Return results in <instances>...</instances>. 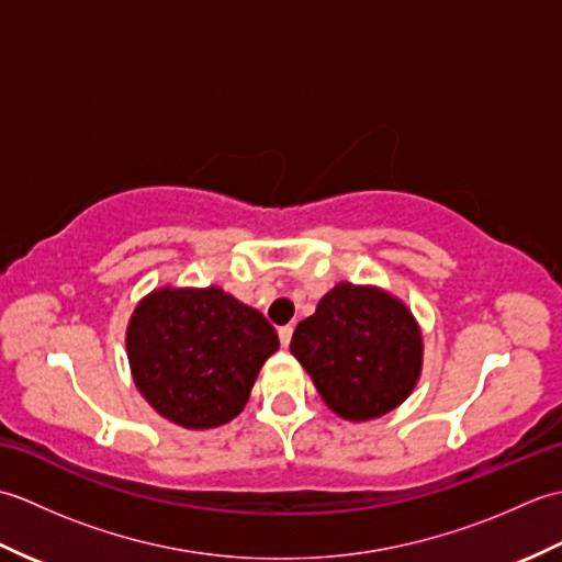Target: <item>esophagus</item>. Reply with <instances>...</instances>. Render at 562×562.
Segmentation results:
<instances>
[{
	"label": "esophagus",
	"instance_id": "34e87169",
	"mask_svg": "<svg viewBox=\"0 0 562 562\" xmlns=\"http://www.w3.org/2000/svg\"><path fill=\"white\" fill-rule=\"evenodd\" d=\"M292 333H294V328H292V326H282V328L278 330V336H280V342H282V348H290Z\"/></svg>",
	"mask_w": 562,
	"mask_h": 562
}]
</instances>
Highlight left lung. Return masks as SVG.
<instances>
[{
  "label": "left lung",
  "mask_w": 562,
  "mask_h": 562,
  "mask_svg": "<svg viewBox=\"0 0 562 562\" xmlns=\"http://www.w3.org/2000/svg\"><path fill=\"white\" fill-rule=\"evenodd\" d=\"M290 350L345 420H372L411 396L423 340L413 314L374 288L342 282L294 328Z\"/></svg>",
  "instance_id": "obj_1"
}]
</instances>
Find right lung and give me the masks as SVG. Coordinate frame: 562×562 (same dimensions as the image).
<instances>
[{"label":"right lung","mask_w":562,"mask_h":562,"mask_svg":"<svg viewBox=\"0 0 562 562\" xmlns=\"http://www.w3.org/2000/svg\"><path fill=\"white\" fill-rule=\"evenodd\" d=\"M280 348L268 318L207 290H159L135 308L127 357L142 396L190 429L229 423L244 411L262 362Z\"/></svg>","instance_id":"add662e5"}]
</instances>
